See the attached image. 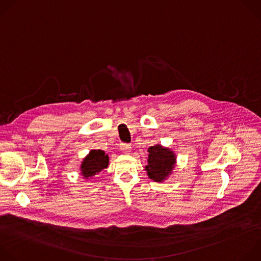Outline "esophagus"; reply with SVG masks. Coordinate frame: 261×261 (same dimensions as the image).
Returning a JSON list of instances; mask_svg holds the SVG:
<instances>
[{"instance_id": "1", "label": "esophagus", "mask_w": 261, "mask_h": 261, "mask_svg": "<svg viewBox=\"0 0 261 261\" xmlns=\"http://www.w3.org/2000/svg\"><path fill=\"white\" fill-rule=\"evenodd\" d=\"M120 148L124 153H129L131 151V145L128 143H121L120 144Z\"/></svg>"}]
</instances>
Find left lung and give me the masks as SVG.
Here are the masks:
<instances>
[{"label": "left lung", "mask_w": 261, "mask_h": 261, "mask_svg": "<svg viewBox=\"0 0 261 261\" xmlns=\"http://www.w3.org/2000/svg\"><path fill=\"white\" fill-rule=\"evenodd\" d=\"M148 160L145 170L148 177L154 181L161 182L170 174L174 168L175 155L168 148L161 145H153L148 148Z\"/></svg>", "instance_id": "1"}]
</instances>
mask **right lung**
<instances>
[{"label":"right lung","instance_id":"obj_1","mask_svg":"<svg viewBox=\"0 0 261 261\" xmlns=\"http://www.w3.org/2000/svg\"><path fill=\"white\" fill-rule=\"evenodd\" d=\"M109 156L103 150H91L87 155L81 166L82 174L84 177H91L102 169L108 168Z\"/></svg>","mask_w":261,"mask_h":261}]
</instances>
